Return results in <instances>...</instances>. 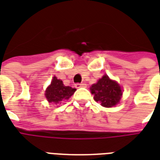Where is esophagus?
Masks as SVG:
<instances>
[{
  "label": "esophagus",
  "mask_w": 160,
  "mask_h": 160,
  "mask_svg": "<svg viewBox=\"0 0 160 160\" xmlns=\"http://www.w3.org/2000/svg\"><path fill=\"white\" fill-rule=\"evenodd\" d=\"M86 83H76L75 84V87L76 88H80V87H86Z\"/></svg>",
  "instance_id": "1"
}]
</instances>
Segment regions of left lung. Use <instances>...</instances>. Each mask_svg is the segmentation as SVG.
Returning a JSON list of instances; mask_svg holds the SVG:
<instances>
[{
  "label": "left lung",
  "mask_w": 160,
  "mask_h": 160,
  "mask_svg": "<svg viewBox=\"0 0 160 160\" xmlns=\"http://www.w3.org/2000/svg\"><path fill=\"white\" fill-rule=\"evenodd\" d=\"M91 92L94 95V100L101 102L102 106L111 108L119 102L122 91L119 84L111 80L108 75H104L98 83L92 85Z\"/></svg>",
  "instance_id": "1"
}]
</instances>
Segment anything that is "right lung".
I'll list each match as a JSON object with an SVG mask.
<instances>
[{
	"mask_svg": "<svg viewBox=\"0 0 160 160\" xmlns=\"http://www.w3.org/2000/svg\"><path fill=\"white\" fill-rule=\"evenodd\" d=\"M75 92L74 88L71 86H65L62 80L53 77L52 83L46 91V98L50 102L58 103L62 100H68Z\"/></svg>",
	"mask_w": 160,
	"mask_h": 160,
	"instance_id": "1",
	"label": "right lung"
}]
</instances>
